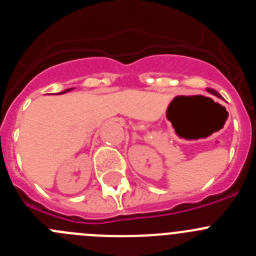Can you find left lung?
I'll return each mask as SVG.
<instances>
[{
	"mask_svg": "<svg viewBox=\"0 0 256 256\" xmlns=\"http://www.w3.org/2000/svg\"><path fill=\"white\" fill-rule=\"evenodd\" d=\"M208 91H209V92H212V94H216V91H214V90H212V88H208Z\"/></svg>",
	"mask_w": 256,
	"mask_h": 256,
	"instance_id": "8db88e82",
	"label": "left lung"
}]
</instances>
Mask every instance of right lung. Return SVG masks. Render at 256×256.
<instances>
[{"mask_svg": "<svg viewBox=\"0 0 256 256\" xmlns=\"http://www.w3.org/2000/svg\"><path fill=\"white\" fill-rule=\"evenodd\" d=\"M70 90H72V88H69V90H65V91H64V92H61V94H66V92H69Z\"/></svg>", "mask_w": 256, "mask_h": 256, "instance_id": "add662e5", "label": "right lung"}]
</instances>
